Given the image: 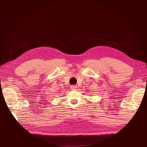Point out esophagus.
<instances>
[{"mask_svg":"<svg viewBox=\"0 0 147 147\" xmlns=\"http://www.w3.org/2000/svg\"><path fill=\"white\" fill-rule=\"evenodd\" d=\"M70 88L71 90H76L77 88V86H76V85H72L70 86Z\"/></svg>","mask_w":147,"mask_h":147,"instance_id":"34e87169","label":"esophagus"}]
</instances>
